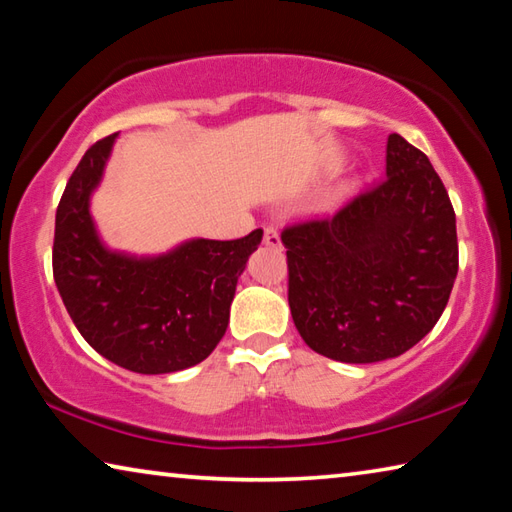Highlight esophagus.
<instances>
[{
    "mask_svg": "<svg viewBox=\"0 0 512 512\" xmlns=\"http://www.w3.org/2000/svg\"><path fill=\"white\" fill-rule=\"evenodd\" d=\"M264 244H266L268 248H282L280 235H277L275 228H266V230H264Z\"/></svg>",
    "mask_w": 512,
    "mask_h": 512,
    "instance_id": "esophagus-1",
    "label": "esophagus"
}]
</instances>
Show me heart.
Listing matches in <instances>:
<instances>
[{
    "label": "heart",
    "instance_id": "1",
    "mask_svg": "<svg viewBox=\"0 0 512 512\" xmlns=\"http://www.w3.org/2000/svg\"><path fill=\"white\" fill-rule=\"evenodd\" d=\"M343 194H345L343 189H339V192H334L332 198H329V203H336V201H339V198H343Z\"/></svg>",
    "mask_w": 512,
    "mask_h": 512
}]
</instances>
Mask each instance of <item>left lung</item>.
I'll use <instances>...</instances> for the list:
<instances>
[{
  "label": "left lung",
  "mask_w": 512,
  "mask_h": 512,
  "mask_svg": "<svg viewBox=\"0 0 512 512\" xmlns=\"http://www.w3.org/2000/svg\"><path fill=\"white\" fill-rule=\"evenodd\" d=\"M293 323L343 363L395 359L427 336L458 273L456 214L427 155L388 135L386 178L332 219L282 232Z\"/></svg>",
  "instance_id": "obj_1"
}]
</instances>
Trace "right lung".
Returning <instances> with one entry per match:
<instances>
[{
    "instance_id": "obj_1",
    "label": "right lung",
    "mask_w": 512,
    "mask_h": 512,
    "mask_svg": "<svg viewBox=\"0 0 512 512\" xmlns=\"http://www.w3.org/2000/svg\"><path fill=\"white\" fill-rule=\"evenodd\" d=\"M117 133L92 144L56 210L54 280L76 329L101 357L140 375L192 368L230 320L239 275L262 230L235 241L187 239L160 255L108 248L90 212Z\"/></svg>"
}]
</instances>
